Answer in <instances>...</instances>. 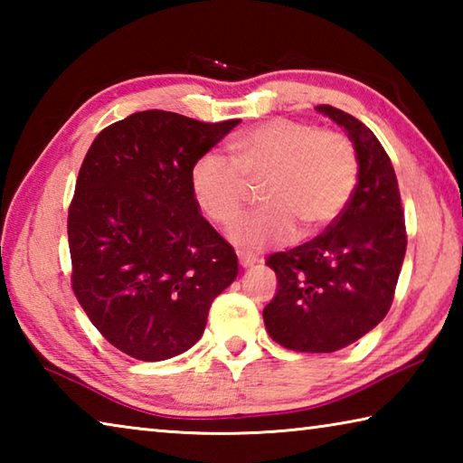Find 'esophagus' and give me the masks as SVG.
Masks as SVG:
<instances>
[{"mask_svg": "<svg viewBox=\"0 0 463 463\" xmlns=\"http://www.w3.org/2000/svg\"><path fill=\"white\" fill-rule=\"evenodd\" d=\"M239 263H241V268L249 269V268H255V265L260 263V260H257V257H253V255L242 253V250H239Z\"/></svg>", "mask_w": 463, "mask_h": 463, "instance_id": "1", "label": "esophagus"}]
</instances>
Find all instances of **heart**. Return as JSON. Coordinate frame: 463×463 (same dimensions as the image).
Masks as SVG:
<instances>
[{
  "label": "heart",
  "instance_id": "1",
  "mask_svg": "<svg viewBox=\"0 0 463 463\" xmlns=\"http://www.w3.org/2000/svg\"><path fill=\"white\" fill-rule=\"evenodd\" d=\"M226 148L231 161L210 153L194 163L190 185L203 216L229 229L247 206L249 185L263 182L268 206L231 232L242 249L284 245L298 234L296 221L308 232L325 229L357 185V151L339 130L271 118L237 132Z\"/></svg>",
  "mask_w": 463,
  "mask_h": 463
}]
</instances>
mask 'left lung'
Returning a JSON list of instances; mask_svg holds the SVG:
<instances>
[{"mask_svg": "<svg viewBox=\"0 0 463 463\" xmlns=\"http://www.w3.org/2000/svg\"><path fill=\"white\" fill-rule=\"evenodd\" d=\"M347 130L359 161L343 213L300 247L268 257L278 292L263 323L281 347L333 354L382 323L394 300L406 253V226L394 167L373 132L333 106H317Z\"/></svg>", "mask_w": 463, "mask_h": 463, "instance_id": "1", "label": "left lung"}]
</instances>
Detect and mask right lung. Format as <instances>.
I'll return each mask as SVG.
<instances>
[{
  "mask_svg": "<svg viewBox=\"0 0 463 463\" xmlns=\"http://www.w3.org/2000/svg\"><path fill=\"white\" fill-rule=\"evenodd\" d=\"M239 122L146 109L109 124L85 155L67 218L71 286L122 354H184L237 278L234 249L200 214L190 174Z\"/></svg>",
  "mask_w": 463,
  "mask_h": 463,
  "instance_id": "obj_1",
  "label": "right lung"
}]
</instances>
